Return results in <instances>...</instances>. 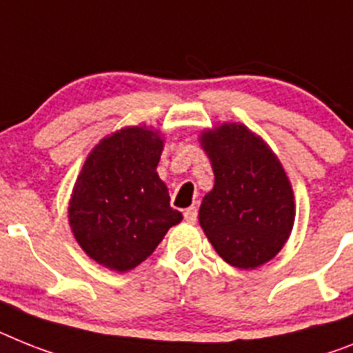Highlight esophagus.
I'll return each instance as SVG.
<instances>
[{
	"mask_svg": "<svg viewBox=\"0 0 353 353\" xmlns=\"http://www.w3.org/2000/svg\"><path fill=\"white\" fill-rule=\"evenodd\" d=\"M185 219L186 222H195L197 221V208L195 206H190V208L185 210Z\"/></svg>",
	"mask_w": 353,
	"mask_h": 353,
	"instance_id": "obj_1",
	"label": "esophagus"
}]
</instances>
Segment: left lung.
<instances>
[{
    "label": "left lung",
    "mask_w": 353,
    "mask_h": 353,
    "mask_svg": "<svg viewBox=\"0 0 353 353\" xmlns=\"http://www.w3.org/2000/svg\"><path fill=\"white\" fill-rule=\"evenodd\" d=\"M215 185L204 195L199 222L228 263L254 269L282 250L294 222V197L282 165L259 136L226 123L204 132Z\"/></svg>",
    "instance_id": "obj_1"
}]
</instances>
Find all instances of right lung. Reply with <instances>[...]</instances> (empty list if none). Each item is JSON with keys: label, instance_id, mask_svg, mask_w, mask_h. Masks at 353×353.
I'll use <instances>...</instances> for the list:
<instances>
[{"label": "right lung", "instance_id": "add662e5", "mask_svg": "<svg viewBox=\"0 0 353 353\" xmlns=\"http://www.w3.org/2000/svg\"><path fill=\"white\" fill-rule=\"evenodd\" d=\"M158 132L129 127L100 141L77 177L70 224L91 259L112 271L143 262L168 228L181 222L159 179Z\"/></svg>", "mask_w": 353, "mask_h": 353}]
</instances>
